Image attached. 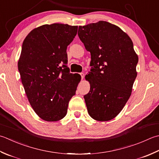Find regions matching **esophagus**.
Masks as SVG:
<instances>
[{
  "label": "esophagus",
  "mask_w": 159,
  "mask_h": 159,
  "mask_svg": "<svg viewBox=\"0 0 159 159\" xmlns=\"http://www.w3.org/2000/svg\"><path fill=\"white\" fill-rule=\"evenodd\" d=\"M80 75L81 76V79H83V78H84V73H83V72H81V73H80Z\"/></svg>",
  "instance_id": "obj_1"
}]
</instances>
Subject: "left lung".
Wrapping results in <instances>:
<instances>
[{
	"label": "left lung",
	"instance_id": "1",
	"mask_svg": "<svg viewBox=\"0 0 159 159\" xmlns=\"http://www.w3.org/2000/svg\"><path fill=\"white\" fill-rule=\"evenodd\" d=\"M78 35L91 54L85 76L90 90L84 96L88 113L96 120L113 119L128 101L137 76L133 43L120 28L102 20L79 26Z\"/></svg>",
	"mask_w": 159,
	"mask_h": 159
}]
</instances>
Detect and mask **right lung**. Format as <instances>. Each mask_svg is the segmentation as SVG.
<instances>
[{
    "label": "right lung",
    "mask_w": 159,
    "mask_h": 159,
    "mask_svg": "<svg viewBox=\"0 0 159 159\" xmlns=\"http://www.w3.org/2000/svg\"><path fill=\"white\" fill-rule=\"evenodd\" d=\"M77 30L67 24L44 25L30 32L23 43L18 63L21 81L31 106L46 121L66 116L81 78L67 66V48Z\"/></svg>",
    "instance_id": "1"
}]
</instances>
